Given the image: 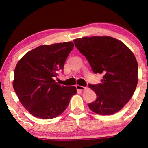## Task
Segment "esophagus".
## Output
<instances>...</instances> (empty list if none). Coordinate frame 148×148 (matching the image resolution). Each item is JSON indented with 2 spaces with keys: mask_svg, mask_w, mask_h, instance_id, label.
<instances>
[{
  "mask_svg": "<svg viewBox=\"0 0 148 148\" xmlns=\"http://www.w3.org/2000/svg\"><path fill=\"white\" fill-rule=\"evenodd\" d=\"M76 87V89L77 90H80V91H83V90H85L86 89H87V87H84V86H79V85H77L75 86Z\"/></svg>",
  "mask_w": 148,
  "mask_h": 148,
  "instance_id": "obj_1",
  "label": "esophagus"
}]
</instances>
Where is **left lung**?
I'll return each mask as SVG.
<instances>
[{
	"mask_svg": "<svg viewBox=\"0 0 148 148\" xmlns=\"http://www.w3.org/2000/svg\"><path fill=\"white\" fill-rule=\"evenodd\" d=\"M73 42L94 73L103 75L100 84H88L97 96L89 108L101 115L119 112L132 97L138 82L134 54L124 43L109 36L84 37Z\"/></svg>",
	"mask_w": 148,
	"mask_h": 148,
	"instance_id": "8db88e82",
	"label": "left lung"
}]
</instances>
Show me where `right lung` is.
Masks as SVG:
<instances>
[{
	"instance_id": "1",
	"label": "right lung",
	"mask_w": 148,
	"mask_h": 148,
	"mask_svg": "<svg viewBox=\"0 0 148 148\" xmlns=\"http://www.w3.org/2000/svg\"><path fill=\"white\" fill-rule=\"evenodd\" d=\"M73 46L72 42L40 46L26 53L16 65L13 88L21 104L35 117L59 116L77 93L75 87L60 86L54 79L63 72Z\"/></svg>"
}]
</instances>
